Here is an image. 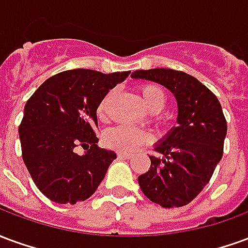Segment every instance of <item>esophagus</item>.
Segmentation results:
<instances>
[{"instance_id": "esophagus-1", "label": "esophagus", "mask_w": 248, "mask_h": 248, "mask_svg": "<svg viewBox=\"0 0 248 248\" xmlns=\"http://www.w3.org/2000/svg\"><path fill=\"white\" fill-rule=\"evenodd\" d=\"M131 156H133V154H130V153H122V151L118 153V158H121V159H129Z\"/></svg>"}]
</instances>
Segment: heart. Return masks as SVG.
<instances>
[{
	"mask_svg": "<svg viewBox=\"0 0 248 248\" xmlns=\"http://www.w3.org/2000/svg\"><path fill=\"white\" fill-rule=\"evenodd\" d=\"M140 93L145 102L146 108L151 111H159L165 106L166 94L159 85L155 83H145L140 87ZM113 99V93H108L97 108V115L99 119H106L108 117V105ZM149 140V134L143 130L137 129L127 124H118L110 127L103 133V143L108 149L122 151V153H131L140 149Z\"/></svg>",
	"mask_w": 248,
	"mask_h": 248,
	"instance_id": "b5f03b06",
	"label": "heart"
}]
</instances>
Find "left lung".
Instances as JSON below:
<instances>
[{
	"label": "left lung",
	"mask_w": 248,
	"mask_h": 248,
	"mask_svg": "<svg viewBox=\"0 0 248 248\" xmlns=\"http://www.w3.org/2000/svg\"><path fill=\"white\" fill-rule=\"evenodd\" d=\"M133 78L154 81L177 98L178 126L156 145L163 158L150 155L149 171L138 177L140 190L165 208L191 202L222 159L227 122L218 98L195 77L172 69L135 70Z\"/></svg>",
	"instance_id": "1"
}]
</instances>
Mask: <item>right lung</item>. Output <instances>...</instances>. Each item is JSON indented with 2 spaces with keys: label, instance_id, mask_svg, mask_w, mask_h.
Instances as JSON below:
<instances>
[{
  "label": "right lung",
  "instance_id": "obj_1",
  "mask_svg": "<svg viewBox=\"0 0 248 248\" xmlns=\"http://www.w3.org/2000/svg\"><path fill=\"white\" fill-rule=\"evenodd\" d=\"M129 74L66 70L46 79L28 99L18 127L22 159L50 201L76 204L102 182L117 154L97 146V108ZM79 145L88 150L83 156L76 154Z\"/></svg>",
  "mask_w": 248,
  "mask_h": 248
}]
</instances>
